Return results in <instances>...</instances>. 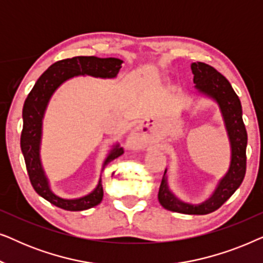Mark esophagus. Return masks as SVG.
Here are the masks:
<instances>
[{
    "label": "esophagus",
    "mask_w": 263,
    "mask_h": 263,
    "mask_svg": "<svg viewBox=\"0 0 263 263\" xmlns=\"http://www.w3.org/2000/svg\"><path fill=\"white\" fill-rule=\"evenodd\" d=\"M143 143V135L140 130L133 132L130 136H129L128 145L133 147V148H136V147H140Z\"/></svg>",
    "instance_id": "obj_1"
}]
</instances>
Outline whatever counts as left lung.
<instances>
[{
	"label": "left lung",
	"mask_w": 263,
	"mask_h": 263,
	"mask_svg": "<svg viewBox=\"0 0 263 263\" xmlns=\"http://www.w3.org/2000/svg\"><path fill=\"white\" fill-rule=\"evenodd\" d=\"M194 82L199 92L217 100L228 129L232 157L230 170L219 183L213 196L206 202L193 206L182 202L170 190L166 183V170L161 179L158 199L165 210L183 214H208L220 208L242 184L247 171L248 134L242 118V105L231 84L213 67L202 62L192 64Z\"/></svg>",
	"instance_id": "left-lung-1"
}]
</instances>
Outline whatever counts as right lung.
Here are the masks:
<instances>
[{"label": "right lung", "instance_id": "1", "mask_svg": "<svg viewBox=\"0 0 263 263\" xmlns=\"http://www.w3.org/2000/svg\"><path fill=\"white\" fill-rule=\"evenodd\" d=\"M122 61L114 57L99 59L95 56H77L73 59L57 61L51 64L38 79L33 88L28 93L23 109V132L20 146L31 184L38 195L50 203L66 211H85L100 203L103 200V185H98L88 195L77 200H64L56 196L49 188L48 179L42 168L39 159V143L42 135V120L45 107L56 88L68 79L77 75H91L96 78H115L120 70ZM124 149L116 146L106 158L104 166L115 158L123 154Z\"/></svg>", "mask_w": 263, "mask_h": 263}]
</instances>
